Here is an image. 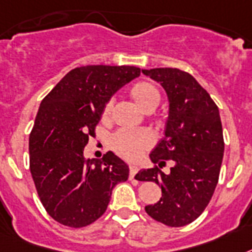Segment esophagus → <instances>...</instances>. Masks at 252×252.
Returning <instances> with one entry per match:
<instances>
[{"label":"esophagus","mask_w":252,"mask_h":252,"mask_svg":"<svg viewBox=\"0 0 252 252\" xmlns=\"http://www.w3.org/2000/svg\"><path fill=\"white\" fill-rule=\"evenodd\" d=\"M128 168H130V174H128V178L134 179L135 174L138 172V168H139L138 165H136V163H130Z\"/></svg>","instance_id":"obj_1"}]
</instances>
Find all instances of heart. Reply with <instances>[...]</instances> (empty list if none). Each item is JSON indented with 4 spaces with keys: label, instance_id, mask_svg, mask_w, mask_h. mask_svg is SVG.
I'll return each mask as SVG.
<instances>
[{
    "label": "heart",
    "instance_id": "obj_1",
    "mask_svg": "<svg viewBox=\"0 0 252 252\" xmlns=\"http://www.w3.org/2000/svg\"><path fill=\"white\" fill-rule=\"evenodd\" d=\"M130 95L139 107L145 112L153 111L161 101V94L155 84L149 81H138L130 87ZM112 113V101H107L101 107L100 121L108 122ZM112 148L125 158L132 159L143 155L152 144V136L145 130L116 131L111 139Z\"/></svg>",
    "mask_w": 252,
    "mask_h": 252
}]
</instances>
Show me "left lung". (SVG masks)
Returning <instances> with one entry per match:
<instances>
[{"label": "left lung", "mask_w": 252, "mask_h": 252, "mask_svg": "<svg viewBox=\"0 0 252 252\" xmlns=\"http://www.w3.org/2000/svg\"><path fill=\"white\" fill-rule=\"evenodd\" d=\"M167 93L170 113L166 136L151 153L155 166L135 178L155 182L162 197L145 206L151 218L168 226L190 224L205 211L219 182L224 156L219 108L192 74L176 68L143 69ZM170 160V174L161 167Z\"/></svg>", "instance_id": "8db88e82"}]
</instances>
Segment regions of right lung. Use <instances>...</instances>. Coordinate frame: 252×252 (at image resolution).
I'll use <instances>...</instances> for the list:
<instances>
[{
  "instance_id": "obj_1",
  "label": "right lung",
  "mask_w": 252,
  "mask_h": 252,
  "mask_svg": "<svg viewBox=\"0 0 252 252\" xmlns=\"http://www.w3.org/2000/svg\"><path fill=\"white\" fill-rule=\"evenodd\" d=\"M130 65L74 68L41 101L29 134V170L43 207L70 228L90 225L105 213L112 189L126 182L128 167L111 151L84 158L95 136L101 107L121 86L140 76Z\"/></svg>"
}]
</instances>
